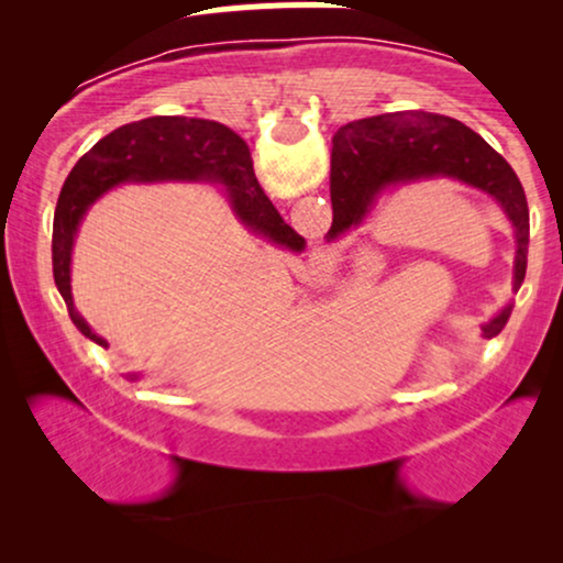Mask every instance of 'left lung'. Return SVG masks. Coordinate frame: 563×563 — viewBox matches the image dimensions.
I'll return each mask as SVG.
<instances>
[{"label": "left lung", "instance_id": "obj_1", "mask_svg": "<svg viewBox=\"0 0 563 563\" xmlns=\"http://www.w3.org/2000/svg\"><path fill=\"white\" fill-rule=\"evenodd\" d=\"M421 177H455L479 187L506 209L516 230V280L527 273L529 209L525 187L508 161L495 153L474 129L450 115L399 111L352 121L333 134L331 203L333 224L328 238H339L363 222L367 206L384 187ZM510 307L482 328L487 339L503 331Z\"/></svg>", "mask_w": 563, "mask_h": 563}]
</instances>
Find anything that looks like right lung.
Returning a JSON list of instances; mask_svg holds the SVG:
<instances>
[{"label": "right lung", "instance_id": "right-lung-1", "mask_svg": "<svg viewBox=\"0 0 563 563\" xmlns=\"http://www.w3.org/2000/svg\"><path fill=\"white\" fill-rule=\"evenodd\" d=\"M203 174H217L228 185L232 203L245 224L273 243L296 251L303 249V238L283 222L273 200L264 196L249 145L232 129L209 119H185V115H153L119 126L70 169L55 211L53 267L57 290L68 303L70 320L95 344L108 346L100 335L89 331L70 299V245L87 206L126 179L151 183V179H196Z\"/></svg>", "mask_w": 563, "mask_h": 563}]
</instances>
